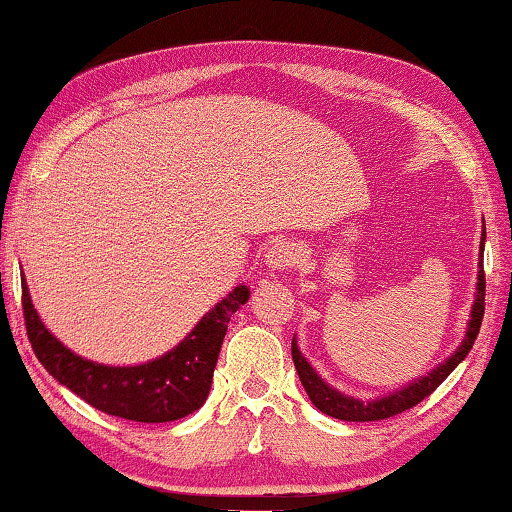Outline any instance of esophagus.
Returning a JSON list of instances; mask_svg holds the SVG:
<instances>
[{"label": "esophagus", "mask_w": 512, "mask_h": 512, "mask_svg": "<svg viewBox=\"0 0 512 512\" xmlns=\"http://www.w3.org/2000/svg\"><path fill=\"white\" fill-rule=\"evenodd\" d=\"M295 263H299V247L286 238L276 240L265 254V265L270 272H283Z\"/></svg>", "instance_id": "obj_1"}]
</instances>
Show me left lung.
I'll return each instance as SVG.
<instances>
[{"instance_id": "8db88e82", "label": "left lung", "mask_w": 512, "mask_h": 512, "mask_svg": "<svg viewBox=\"0 0 512 512\" xmlns=\"http://www.w3.org/2000/svg\"><path fill=\"white\" fill-rule=\"evenodd\" d=\"M483 247H485V226L481 233V256H479V274H476V292H474V304L472 313H469L467 320V331L465 338L460 340V345L451 356L442 360L440 365H435L431 372L424 376H417L415 381H410L401 388L388 392V395H381L376 399H356L351 395H345L338 388H333L331 383H326L320 374L315 372V367L308 363L306 356H301L297 347V338H292V360H295L299 381L304 385L308 399L313 401L317 410H322L324 415H331L335 420L345 422H376L385 420V417H392L397 413H404V410L413 408L426 399L431 392L438 388V385L447 379V376L456 370V367L463 363L465 356L472 349L476 335H479L481 322H483V311H485V274H483Z\"/></svg>"}]
</instances>
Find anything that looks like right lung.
I'll return each mask as SVG.
<instances>
[{
    "label": "right lung",
    "instance_id": "right-lung-1",
    "mask_svg": "<svg viewBox=\"0 0 512 512\" xmlns=\"http://www.w3.org/2000/svg\"><path fill=\"white\" fill-rule=\"evenodd\" d=\"M249 295V288L240 283L163 356L140 365H104L74 354L47 329L33 308L22 272L24 322L33 354L45 370L92 408L145 424L181 420L204 406L211 392L226 324L240 306L247 304Z\"/></svg>",
    "mask_w": 512,
    "mask_h": 512
}]
</instances>
